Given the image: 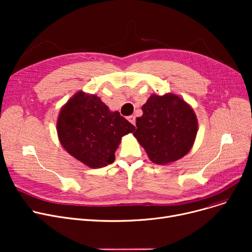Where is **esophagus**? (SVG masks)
I'll use <instances>...</instances> for the list:
<instances>
[{"mask_svg":"<svg viewBox=\"0 0 252 252\" xmlns=\"http://www.w3.org/2000/svg\"><path fill=\"white\" fill-rule=\"evenodd\" d=\"M127 121H128L131 125L135 126V124H136V117H135L134 115H130V116L127 117Z\"/></svg>","mask_w":252,"mask_h":252,"instance_id":"1","label":"esophagus"}]
</instances>
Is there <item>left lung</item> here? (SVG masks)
I'll return each instance as SVG.
<instances>
[{"instance_id":"8db88e82","label":"left lung","mask_w":252,"mask_h":252,"mask_svg":"<svg viewBox=\"0 0 252 252\" xmlns=\"http://www.w3.org/2000/svg\"><path fill=\"white\" fill-rule=\"evenodd\" d=\"M137 117L134 137L155 164L175 162L192 149L198 121L192 106L174 93L152 94Z\"/></svg>"}]
</instances>
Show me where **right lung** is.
Wrapping results in <instances>:
<instances>
[{
  "instance_id": "add662e5",
  "label": "right lung",
  "mask_w": 252,
  "mask_h": 252,
  "mask_svg": "<svg viewBox=\"0 0 252 252\" xmlns=\"http://www.w3.org/2000/svg\"><path fill=\"white\" fill-rule=\"evenodd\" d=\"M56 129L66 152L91 168H101L115 160L122 138L136 128L97 95L78 91L61 107Z\"/></svg>"
}]
</instances>
